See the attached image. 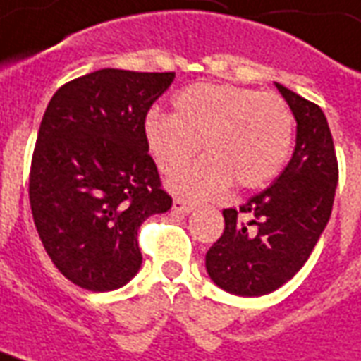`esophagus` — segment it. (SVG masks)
<instances>
[{
    "label": "esophagus",
    "instance_id": "esophagus-1",
    "mask_svg": "<svg viewBox=\"0 0 361 361\" xmlns=\"http://www.w3.org/2000/svg\"><path fill=\"white\" fill-rule=\"evenodd\" d=\"M172 209H174L176 214L187 215V214H191L192 209H195V206L189 202H185V200H174V204H172Z\"/></svg>",
    "mask_w": 361,
    "mask_h": 361
}]
</instances>
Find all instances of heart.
Instances as JSON below:
<instances>
[{"label":"heart","mask_w":361,"mask_h":361,"mask_svg":"<svg viewBox=\"0 0 361 361\" xmlns=\"http://www.w3.org/2000/svg\"><path fill=\"white\" fill-rule=\"evenodd\" d=\"M174 114L149 112L144 121L147 149L159 170L178 174L170 191L185 200H206L234 181L241 189L264 185L286 161L294 116L277 93L231 84H192L176 93Z\"/></svg>","instance_id":"obj_1"}]
</instances>
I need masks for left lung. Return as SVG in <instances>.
I'll return each instance as SVG.
<instances>
[{
	"mask_svg": "<svg viewBox=\"0 0 361 361\" xmlns=\"http://www.w3.org/2000/svg\"><path fill=\"white\" fill-rule=\"evenodd\" d=\"M275 86L298 123L290 163L240 209H223L225 232L206 252L209 277L236 296L269 294L300 271L330 221L339 178L324 112Z\"/></svg>",
	"mask_w": 361,
	"mask_h": 361,
	"instance_id": "left-lung-1",
	"label": "left lung"
}]
</instances>
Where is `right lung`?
Here are the masks:
<instances>
[{
    "label": "right lung",
    "mask_w": 361,
    "mask_h": 361,
    "mask_svg": "<svg viewBox=\"0 0 361 361\" xmlns=\"http://www.w3.org/2000/svg\"><path fill=\"white\" fill-rule=\"evenodd\" d=\"M174 76L95 71L59 87L42 116L31 214L54 266L86 290L127 285L142 264L138 228L172 206L144 121Z\"/></svg>",
    "instance_id": "add662e5"
}]
</instances>
